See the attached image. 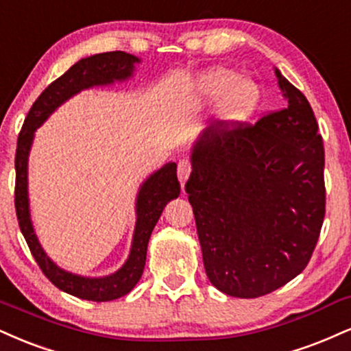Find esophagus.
Returning <instances> with one entry per match:
<instances>
[{
  "instance_id": "esophagus-1",
  "label": "esophagus",
  "mask_w": 351,
  "mask_h": 351,
  "mask_svg": "<svg viewBox=\"0 0 351 351\" xmlns=\"http://www.w3.org/2000/svg\"><path fill=\"white\" fill-rule=\"evenodd\" d=\"M193 170V165H191V160L188 158H181L178 162V180L181 184H184V181L188 180L189 173Z\"/></svg>"
}]
</instances>
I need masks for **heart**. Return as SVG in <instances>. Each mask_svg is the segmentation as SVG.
<instances>
[{"instance_id":"1","label":"heart","mask_w":351,"mask_h":351,"mask_svg":"<svg viewBox=\"0 0 351 351\" xmlns=\"http://www.w3.org/2000/svg\"><path fill=\"white\" fill-rule=\"evenodd\" d=\"M229 71H216L206 78V88L213 93L229 82ZM260 99V91L256 84L248 78L235 80L229 90L223 93L221 101V112L223 117L230 121H243L255 111Z\"/></svg>"}]
</instances>
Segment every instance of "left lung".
Here are the masks:
<instances>
[{
    "instance_id": "obj_1",
    "label": "left lung",
    "mask_w": 351,
    "mask_h": 351,
    "mask_svg": "<svg viewBox=\"0 0 351 351\" xmlns=\"http://www.w3.org/2000/svg\"><path fill=\"white\" fill-rule=\"evenodd\" d=\"M286 104L255 124L216 119L193 152L184 191L206 274L260 298L309 263L325 217V152L309 101L276 70Z\"/></svg>"
}]
</instances>
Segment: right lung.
<instances>
[{
    "mask_svg": "<svg viewBox=\"0 0 351 351\" xmlns=\"http://www.w3.org/2000/svg\"><path fill=\"white\" fill-rule=\"evenodd\" d=\"M138 62L134 55L121 52H106L93 55V57L82 58L71 69L57 78L40 93V96L34 101L29 109L23 129L18 137L16 147V186H14V208L18 216L19 229L29 245L34 260L37 261L42 273L49 278L52 285L65 293L77 296L80 299L95 302H106L112 299L122 298L130 293L137 281L141 280L143 267H145L147 245L158 222L162 210L168 201L180 196V181L176 176V165L168 163L162 170L152 175L145 181L137 199V226H135L132 250L125 265L119 271L111 276L90 280L77 274H71L57 268L49 256L45 255L37 242L34 234L31 217H29L27 202V155L31 149L34 130L49 117L58 104L69 99L71 95L78 93L83 88L95 86V84L112 83L114 80H125L132 73L134 63Z\"/></svg>",
    "mask_w": 351,
    "mask_h": 351,
    "instance_id": "obj_1",
    "label": "right lung"
}]
</instances>
